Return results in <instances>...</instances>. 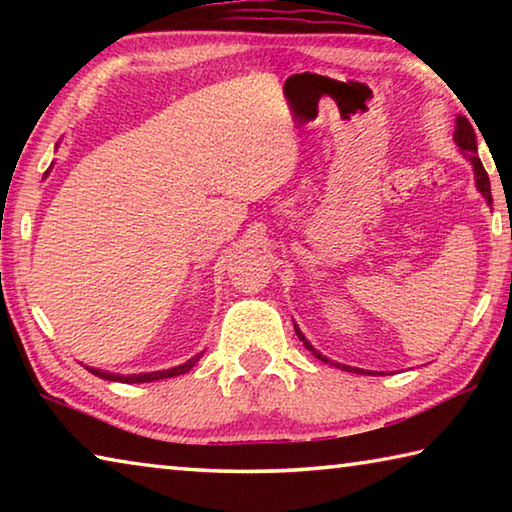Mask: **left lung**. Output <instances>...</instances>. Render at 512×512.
Segmentation results:
<instances>
[{
  "instance_id": "8db88e82",
  "label": "left lung",
  "mask_w": 512,
  "mask_h": 512,
  "mask_svg": "<svg viewBox=\"0 0 512 512\" xmlns=\"http://www.w3.org/2000/svg\"><path fill=\"white\" fill-rule=\"evenodd\" d=\"M454 142H456V146H458V151H461V155L463 158H467L470 160V164H472V169H474V180H476V189H479L481 192V196L485 198V201H488V205H492V194H490V178H488V173H485V169H483V164H481V160H479V155H476V135H474V128L470 126V121H467L463 115H458L456 117V128H454ZM510 237H512V232H510ZM296 327V334H298V339L305 343V348L314 354L316 359H320V361H325V363H332V366H336V368H341V370H348V372H366V375H370V370H361V368H352V366H343V363H334V361H329L325 354H320L314 345H311L307 339H305V334L300 332V327L298 325H293Z\"/></svg>"
}]
</instances>
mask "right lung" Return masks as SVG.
I'll use <instances>...</instances> for the list:
<instances>
[{
	"mask_svg": "<svg viewBox=\"0 0 512 512\" xmlns=\"http://www.w3.org/2000/svg\"><path fill=\"white\" fill-rule=\"evenodd\" d=\"M58 146V144H56ZM49 176V169L45 171V178ZM203 357V352L194 354L192 359H187L185 363H180L176 368H167V370H155V372H140V375H117V372H108V370H99V368H88L92 375H97L101 379H108V381H121V384H149V381H158V379H169V377H178V375H185V372L192 370L198 359Z\"/></svg>",
	"mask_w": 512,
	"mask_h": 512,
	"instance_id": "1",
	"label": "right lung"
}]
</instances>
